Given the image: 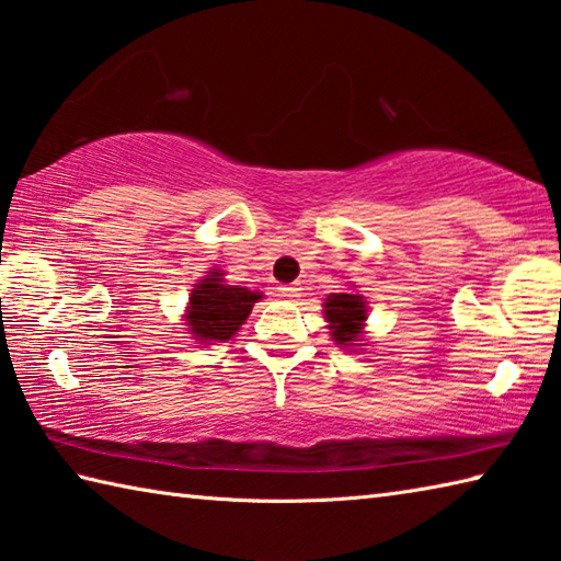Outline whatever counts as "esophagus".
Wrapping results in <instances>:
<instances>
[{"label": "esophagus", "mask_w": 561, "mask_h": 561, "mask_svg": "<svg viewBox=\"0 0 561 561\" xmlns=\"http://www.w3.org/2000/svg\"><path fill=\"white\" fill-rule=\"evenodd\" d=\"M298 285H278L276 288V293L280 295V298H295V295H298Z\"/></svg>", "instance_id": "esophagus-1"}]
</instances>
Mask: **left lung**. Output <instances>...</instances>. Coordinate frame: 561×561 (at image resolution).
Listing matches in <instances>:
<instances>
[{
  "mask_svg": "<svg viewBox=\"0 0 561 561\" xmlns=\"http://www.w3.org/2000/svg\"><path fill=\"white\" fill-rule=\"evenodd\" d=\"M366 300L358 293H332L324 300V317L330 322L336 346H366L362 344L366 322Z\"/></svg>",
  "mask_w": 561,
  "mask_h": 561,
  "instance_id": "8db88e82",
  "label": "left lung"
}]
</instances>
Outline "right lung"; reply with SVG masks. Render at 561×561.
Returning a JSON list of instances; mask_svg holds the SVG:
<instances>
[{
	"label": "right lung",
	"mask_w": 561,
	"mask_h": 561,
	"mask_svg": "<svg viewBox=\"0 0 561 561\" xmlns=\"http://www.w3.org/2000/svg\"><path fill=\"white\" fill-rule=\"evenodd\" d=\"M219 268L199 280L190 293L185 324L197 342H227L247 322L253 302L261 300L259 290L227 285Z\"/></svg>",
	"instance_id": "1"
}]
</instances>
